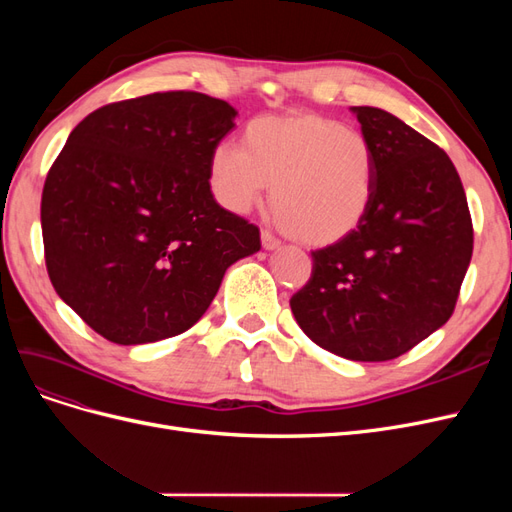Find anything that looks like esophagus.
Listing matches in <instances>:
<instances>
[{
    "instance_id": "34e87169",
    "label": "esophagus",
    "mask_w": 512,
    "mask_h": 512,
    "mask_svg": "<svg viewBox=\"0 0 512 512\" xmlns=\"http://www.w3.org/2000/svg\"><path fill=\"white\" fill-rule=\"evenodd\" d=\"M260 241H262V247H265V250H269V252H273V250H280V241H277L269 230H262L260 232Z\"/></svg>"
}]
</instances>
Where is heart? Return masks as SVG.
I'll use <instances>...</instances> for the list:
<instances>
[{
	"label": "heart",
	"instance_id": "heart-1",
	"mask_svg": "<svg viewBox=\"0 0 512 512\" xmlns=\"http://www.w3.org/2000/svg\"><path fill=\"white\" fill-rule=\"evenodd\" d=\"M209 185L230 213H250L273 185L275 218L314 247L363 224L376 194L369 138L316 113L267 115L247 123L243 147L222 141L209 158Z\"/></svg>",
	"mask_w": 512,
	"mask_h": 512
}]
</instances>
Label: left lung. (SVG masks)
<instances>
[{"label": "left lung", "instance_id": "left-lung-1", "mask_svg": "<svg viewBox=\"0 0 512 512\" xmlns=\"http://www.w3.org/2000/svg\"><path fill=\"white\" fill-rule=\"evenodd\" d=\"M376 153V194L350 237L312 252L290 309L320 348L350 361H391L453 316L474 230L446 153L395 115L352 106Z\"/></svg>", "mask_w": 512, "mask_h": 512}]
</instances>
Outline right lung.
Listing matches in <instances>:
<instances>
[{"instance_id": "obj_1", "label": "right lung", "mask_w": 512, "mask_h": 512, "mask_svg": "<svg viewBox=\"0 0 512 512\" xmlns=\"http://www.w3.org/2000/svg\"><path fill=\"white\" fill-rule=\"evenodd\" d=\"M228 102L164 91L106 104L76 126L44 181L51 284L119 346L160 342L203 318L222 277L260 250V230L215 203L213 147Z\"/></svg>"}]
</instances>
